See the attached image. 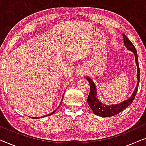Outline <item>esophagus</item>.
<instances>
[{"instance_id":"esophagus-1","label":"esophagus","mask_w":146,"mask_h":146,"mask_svg":"<svg viewBox=\"0 0 146 146\" xmlns=\"http://www.w3.org/2000/svg\"><path fill=\"white\" fill-rule=\"evenodd\" d=\"M86 74V72H83V74H82V75H84V76Z\"/></svg>"}]
</instances>
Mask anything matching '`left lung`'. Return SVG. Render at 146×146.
Segmentation results:
<instances>
[{
    "mask_svg": "<svg viewBox=\"0 0 146 146\" xmlns=\"http://www.w3.org/2000/svg\"><path fill=\"white\" fill-rule=\"evenodd\" d=\"M123 35V44H124L125 46L128 50L132 52L134 54L135 56V64L137 66V83L136 85V87L133 91L132 94L131 96L127 98L125 100L121 102L120 103L115 104L111 105H106L103 104L102 102H100L98 100L97 95V89L96 87V85L94 82L92 80L89 76L86 77L87 80L89 82L90 84V93L88 96V104L92 110L94 112V113L97 115L101 117H110L115 115L123 111L125 108H126L127 106H129L131 103L133 102V100L135 98V94H136L137 92V88H138L139 82V64H138V58H137V54L136 49L131 42L129 40L126 36L124 34Z\"/></svg>",
    "mask_w": 146,
    "mask_h": 146,
    "instance_id": "1",
    "label": "left lung"
}]
</instances>
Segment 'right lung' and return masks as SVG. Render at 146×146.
Instances as JSON below:
<instances>
[{"label":"right lung","instance_id":"add662e5","mask_svg":"<svg viewBox=\"0 0 146 146\" xmlns=\"http://www.w3.org/2000/svg\"><path fill=\"white\" fill-rule=\"evenodd\" d=\"M64 95H63L62 98V101H61V102H62V100H63V98H64ZM58 108H59V107H58L54 111H53L52 112V113H48V114H46V115H42V116H41V117H31V118H33V119H38V118H42V117H46V116H49V115H52V114H53V113H54L55 111L57 110H58Z\"/></svg>","mask_w":146,"mask_h":146}]
</instances>
